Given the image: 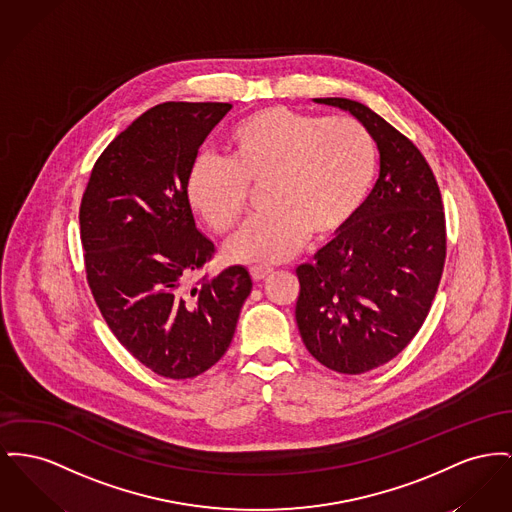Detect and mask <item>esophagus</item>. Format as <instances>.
I'll return each mask as SVG.
<instances>
[{"mask_svg": "<svg viewBox=\"0 0 512 512\" xmlns=\"http://www.w3.org/2000/svg\"><path fill=\"white\" fill-rule=\"evenodd\" d=\"M271 272V267H251V276H253V280H255V282L265 280Z\"/></svg>", "mask_w": 512, "mask_h": 512, "instance_id": "obj_1", "label": "esophagus"}]
</instances>
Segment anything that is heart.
I'll return each instance as SVG.
<instances>
[{
    "mask_svg": "<svg viewBox=\"0 0 512 512\" xmlns=\"http://www.w3.org/2000/svg\"><path fill=\"white\" fill-rule=\"evenodd\" d=\"M228 158L201 152L189 164L185 199L216 234H228L247 205V185L265 181L269 211L251 218L224 255L236 263H282L309 234L327 240L360 209L375 176V143L350 116L317 118L261 108L226 135Z\"/></svg>",
    "mask_w": 512,
    "mask_h": 512,
    "instance_id": "b5f03b06",
    "label": "heart"
}]
</instances>
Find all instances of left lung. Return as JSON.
<instances>
[{
	"label": "left lung",
	"mask_w": 512,
	"mask_h": 512,
	"mask_svg": "<svg viewBox=\"0 0 512 512\" xmlns=\"http://www.w3.org/2000/svg\"><path fill=\"white\" fill-rule=\"evenodd\" d=\"M350 112L379 149V180L340 234L296 269V321L309 354L358 375L398 356L420 331L447 255L445 212L418 147L365 104L313 98Z\"/></svg>",
	"instance_id": "1"
}]
</instances>
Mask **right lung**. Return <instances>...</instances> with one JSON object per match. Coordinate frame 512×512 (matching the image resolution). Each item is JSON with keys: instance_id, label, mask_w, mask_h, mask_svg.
<instances>
[{"instance_id": "obj_1", "label": "right lung", "mask_w": 512, "mask_h": 512, "mask_svg": "<svg viewBox=\"0 0 512 512\" xmlns=\"http://www.w3.org/2000/svg\"><path fill=\"white\" fill-rule=\"evenodd\" d=\"M226 102H164L104 149L79 222L94 301L125 350L166 379H191L228 350L251 292L245 267L185 288L211 261L185 199V176Z\"/></svg>"}]
</instances>
